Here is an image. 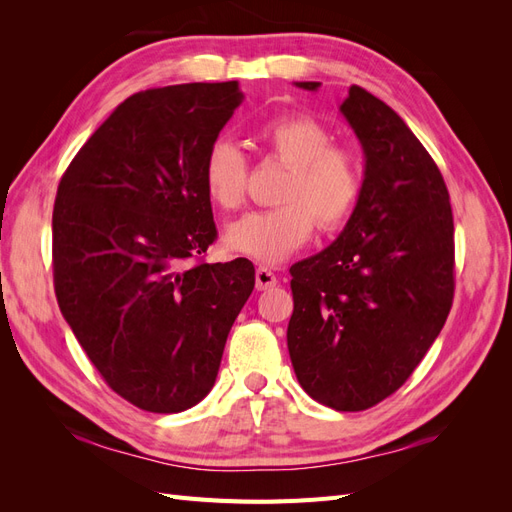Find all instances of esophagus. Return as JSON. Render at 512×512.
Masks as SVG:
<instances>
[{
  "mask_svg": "<svg viewBox=\"0 0 512 512\" xmlns=\"http://www.w3.org/2000/svg\"><path fill=\"white\" fill-rule=\"evenodd\" d=\"M275 284H277V277H275V273L271 269H267V267H258L256 269V288L258 290H269Z\"/></svg>",
  "mask_w": 512,
  "mask_h": 512,
  "instance_id": "34e87169",
  "label": "esophagus"
}]
</instances>
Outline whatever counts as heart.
I'll use <instances>...</instances> for the list:
<instances>
[{
  "label": "heart",
  "mask_w": 512,
  "mask_h": 512,
  "mask_svg": "<svg viewBox=\"0 0 512 512\" xmlns=\"http://www.w3.org/2000/svg\"><path fill=\"white\" fill-rule=\"evenodd\" d=\"M258 141L290 166L280 194L284 205L252 211L232 222L224 232V245L262 265H280L312 237L316 220L327 230L350 220L363 196V164L350 147L331 145V130L309 115H284L265 123ZM203 183L218 207L241 205L247 160L228 138H215L209 145Z\"/></svg>",
  "instance_id": "obj_1"
}]
</instances>
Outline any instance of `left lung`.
I'll return each mask as SVG.
<instances>
[{
  "instance_id": "8db88e82",
  "label": "left lung",
  "mask_w": 512,
  "mask_h": 512,
  "mask_svg": "<svg viewBox=\"0 0 512 512\" xmlns=\"http://www.w3.org/2000/svg\"><path fill=\"white\" fill-rule=\"evenodd\" d=\"M339 113L363 147V196L329 247L290 267L286 337L303 391L359 412L393 395L440 335L455 226L436 162L391 106L352 85Z\"/></svg>"
}]
</instances>
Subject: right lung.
I'll return each instance as SVG.
<instances>
[{
    "instance_id": "obj_1",
    "label": "right lung",
    "mask_w": 512,
    "mask_h": 512,
    "mask_svg": "<svg viewBox=\"0 0 512 512\" xmlns=\"http://www.w3.org/2000/svg\"><path fill=\"white\" fill-rule=\"evenodd\" d=\"M241 102L237 81L134 94L59 181V309L106 384L147 412H183L207 397L254 290L247 258L183 265L218 237L203 162Z\"/></svg>"
}]
</instances>
